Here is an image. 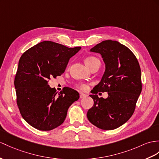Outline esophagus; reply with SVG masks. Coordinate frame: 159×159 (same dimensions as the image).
I'll use <instances>...</instances> for the list:
<instances>
[{"label": "esophagus", "instance_id": "esophagus-1", "mask_svg": "<svg viewBox=\"0 0 159 159\" xmlns=\"http://www.w3.org/2000/svg\"><path fill=\"white\" fill-rule=\"evenodd\" d=\"M86 96H87V95L84 94V93H82V92L80 93V98H85V97H86Z\"/></svg>", "mask_w": 159, "mask_h": 159}]
</instances>
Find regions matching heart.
Returning <instances> with one entry per match:
<instances>
[{
  "instance_id": "1",
  "label": "heart",
  "mask_w": 159,
  "mask_h": 159,
  "mask_svg": "<svg viewBox=\"0 0 159 159\" xmlns=\"http://www.w3.org/2000/svg\"><path fill=\"white\" fill-rule=\"evenodd\" d=\"M98 61L99 60L97 59V58H96L94 57H87L86 59H85V63H86V65L88 67H90L92 64H94L95 62ZM77 88L80 89V90H86L87 85L84 84H80V85H78V86H77Z\"/></svg>"
}]
</instances>
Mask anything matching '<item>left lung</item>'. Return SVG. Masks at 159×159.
Returning a JSON list of instances; mask_svg holds the SVG:
<instances>
[{
	"mask_svg": "<svg viewBox=\"0 0 159 159\" xmlns=\"http://www.w3.org/2000/svg\"><path fill=\"white\" fill-rule=\"evenodd\" d=\"M101 55L105 71L90 95L94 105L87 117L91 123L104 130L117 128L132 116L142 92L141 69L134 54L117 41L104 40L90 49ZM98 91H107V99L99 98Z\"/></svg>",
	"mask_w": 159,
	"mask_h": 159,
	"instance_id": "left-lung-1",
	"label": "left lung"
}]
</instances>
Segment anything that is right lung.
<instances>
[{"label":"right lung","instance_id":"obj_1","mask_svg":"<svg viewBox=\"0 0 159 159\" xmlns=\"http://www.w3.org/2000/svg\"><path fill=\"white\" fill-rule=\"evenodd\" d=\"M80 49L44 41L21 55L14 81L17 104L22 117L34 128L50 131L61 125L69 107L79 99L73 89L65 87L57 94L48 83L63 74L69 59Z\"/></svg>","mask_w":159,"mask_h":159}]
</instances>
